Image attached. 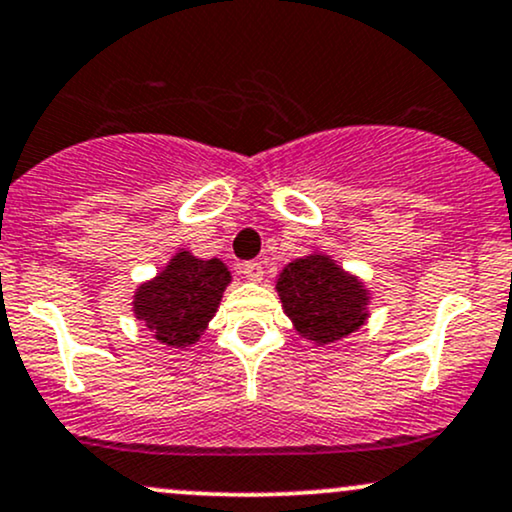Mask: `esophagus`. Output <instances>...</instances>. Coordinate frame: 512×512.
Returning a JSON list of instances; mask_svg holds the SVG:
<instances>
[{
    "label": "esophagus",
    "instance_id": "1",
    "mask_svg": "<svg viewBox=\"0 0 512 512\" xmlns=\"http://www.w3.org/2000/svg\"><path fill=\"white\" fill-rule=\"evenodd\" d=\"M240 274L245 276V279H250V281H262V276H264V267H262V262H243L240 264Z\"/></svg>",
    "mask_w": 512,
    "mask_h": 512
}]
</instances>
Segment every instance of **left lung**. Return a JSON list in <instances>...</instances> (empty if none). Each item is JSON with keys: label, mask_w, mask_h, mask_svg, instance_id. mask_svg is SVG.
<instances>
[{"label": "left lung", "mask_w": 512, "mask_h": 512, "mask_svg": "<svg viewBox=\"0 0 512 512\" xmlns=\"http://www.w3.org/2000/svg\"><path fill=\"white\" fill-rule=\"evenodd\" d=\"M276 291L296 332L317 346L349 337L368 317L370 296L358 276L322 252L286 264Z\"/></svg>", "instance_id": "1"}]
</instances>
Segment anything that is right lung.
<instances>
[{"label":"right lung","instance_id":"right-lung-1","mask_svg":"<svg viewBox=\"0 0 512 512\" xmlns=\"http://www.w3.org/2000/svg\"><path fill=\"white\" fill-rule=\"evenodd\" d=\"M231 272L221 260H199L178 250L163 272L134 293V315L161 344L185 349L199 342L219 308Z\"/></svg>","mask_w":512,"mask_h":512}]
</instances>
